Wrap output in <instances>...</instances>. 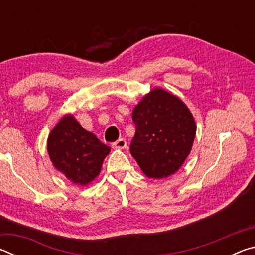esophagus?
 <instances>
[{
  "label": "esophagus",
  "mask_w": 255,
  "mask_h": 255,
  "mask_svg": "<svg viewBox=\"0 0 255 255\" xmlns=\"http://www.w3.org/2000/svg\"><path fill=\"white\" fill-rule=\"evenodd\" d=\"M126 146H127V143L124 138H120V139H118L117 141H115V143L112 144V147L117 148V149H124V148H126Z\"/></svg>",
  "instance_id": "34e87169"
}]
</instances>
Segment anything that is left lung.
Masks as SVG:
<instances>
[{
	"label": "left lung",
	"mask_w": 255,
	"mask_h": 255,
	"mask_svg": "<svg viewBox=\"0 0 255 255\" xmlns=\"http://www.w3.org/2000/svg\"><path fill=\"white\" fill-rule=\"evenodd\" d=\"M136 133L130 154L148 178L165 179L178 171L191 152L196 123L184 102L156 88L133 108Z\"/></svg>",
	"instance_id": "left-lung-1"
}]
</instances>
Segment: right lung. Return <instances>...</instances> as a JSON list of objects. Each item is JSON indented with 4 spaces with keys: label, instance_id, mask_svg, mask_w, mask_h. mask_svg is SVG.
Here are the masks:
<instances>
[{
    "label": "right lung",
    "instance_id": "right-lung-1",
    "mask_svg": "<svg viewBox=\"0 0 255 255\" xmlns=\"http://www.w3.org/2000/svg\"><path fill=\"white\" fill-rule=\"evenodd\" d=\"M47 149L55 169L77 185L97 178L110 147L86 131L73 115H65L48 136Z\"/></svg>",
    "mask_w": 255,
    "mask_h": 255
}]
</instances>
